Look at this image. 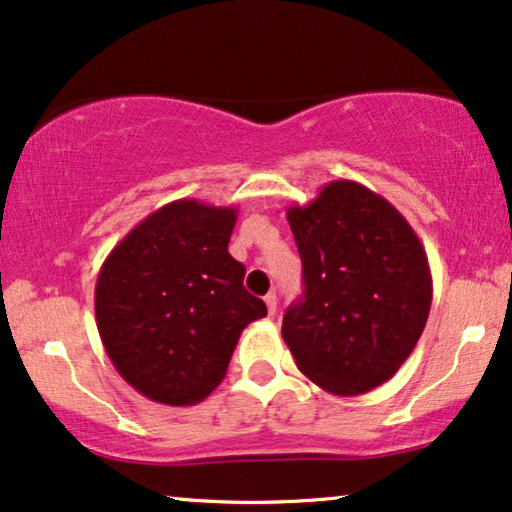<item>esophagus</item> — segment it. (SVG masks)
I'll return each instance as SVG.
<instances>
[{"label":"esophagus","instance_id":"34e87169","mask_svg":"<svg viewBox=\"0 0 512 512\" xmlns=\"http://www.w3.org/2000/svg\"><path fill=\"white\" fill-rule=\"evenodd\" d=\"M264 304H267V311H269V316H274V313H276V295H274V292H269V295L267 297H264Z\"/></svg>","mask_w":512,"mask_h":512}]
</instances>
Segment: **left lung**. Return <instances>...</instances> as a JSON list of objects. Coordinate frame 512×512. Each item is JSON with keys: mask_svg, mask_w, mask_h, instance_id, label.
<instances>
[{"mask_svg": "<svg viewBox=\"0 0 512 512\" xmlns=\"http://www.w3.org/2000/svg\"><path fill=\"white\" fill-rule=\"evenodd\" d=\"M288 222L304 297L285 311V344L323 391H372L426 327L433 278L424 245L398 208L353 180L327 182L309 206L288 208Z\"/></svg>", "mask_w": 512, "mask_h": 512, "instance_id": "left-lung-1", "label": "left lung"}]
</instances>
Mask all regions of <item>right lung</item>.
Returning a JSON list of instances; mask_svg holds the SVG:
<instances>
[{"instance_id": "right-lung-1", "label": "right lung", "mask_w": 512, "mask_h": 512, "mask_svg": "<svg viewBox=\"0 0 512 512\" xmlns=\"http://www.w3.org/2000/svg\"><path fill=\"white\" fill-rule=\"evenodd\" d=\"M234 206L180 199L128 231L102 262L95 323L109 360L161 405H196L227 374L238 337L267 316L229 255Z\"/></svg>"}]
</instances>
